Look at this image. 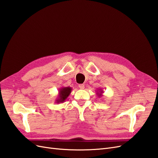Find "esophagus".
I'll return each instance as SVG.
<instances>
[{"instance_id": "1", "label": "esophagus", "mask_w": 158, "mask_h": 158, "mask_svg": "<svg viewBox=\"0 0 158 158\" xmlns=\"http://www.w3.org/2000/svg\"><path fill=\"white\" fill-rule=\"evenodd\" d=\"M78 87H79L80 89H84V88H85V85H84V84H79Z\"/></svg>"}]
</instances>
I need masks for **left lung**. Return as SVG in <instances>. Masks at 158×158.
I'll return each instance as SVG.
<instances>
[{
    "mask_svg": "<svg viewBox=\"0 0 158 158\" xmlns=\"http://www.w3.org/2000/svg\"><path fill=\"white\" fill-rule=\"evenodd\" d=\"M103 93V91L102 90V88H99V89H98V91L97 92V94H98V97L99 98H100V97H102V94Z\"/></svg>",
    "mask_w": 158,
    "mask_h": 158,
    "instance_id": "obj_1",
    "label": "left lung"
}]
</instances>
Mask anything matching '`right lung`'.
Returning <instances> with one entry per match:
<instances>
[{"label": "right lung", "instance_id": "add662e5", "mask_svg": "<svg viewBox=\"0 0 158 158\" xmlns=\"http://www.w3.org/2000/svg\"><path fill=\"white\" fill-rule=\"evenodd\" d=\"M72 88L69 87H61L59 90L58 97L55 100V103H62L65 102V100L67 99L69 96L70 94L71 93Z\"/></svg>", "mask_w": 158, "mask_h": 158}]
</instances>
